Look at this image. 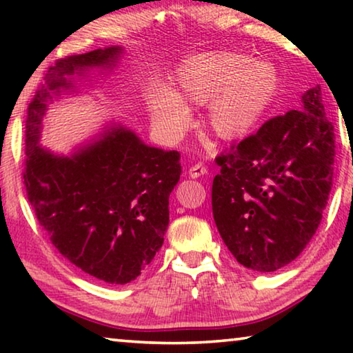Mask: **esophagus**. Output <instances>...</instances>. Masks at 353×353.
<instances>
[{"label": "esophagus", "instance_id": "esophagus-1", "mask_svg": "<svg viewBox=\"0 0 353 353\" xmlns=\"http://www.w3.org/2000/svg\"><path fill=\"white\" fill-rule=\"evenodd\" d=\"M188 172H190V176L193 177V179H198L201 176H205L207 172H208V168H207L205 165H202V163H196L193 166H190Z\"/></svg>", "mask_w": 353, "mask_h": 353}]
</instances>
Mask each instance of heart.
Segmentation results:
<instances>
[{"label":"heart","mask_w":353,"mask_h":353,"mask_svg":"<svg viewBox=\"0 0 353 353\" xmlns=\"http://www.w3.org/2000/svg\"><path fill=\"white\" fill-rule=\"evenodd\" d=\"M279 93V74L271 63L234 51H212L188 57L176 70L172 93L149 98L155 126L166 137L188 128L187 104L208 103L205 123L223 140H240L259 128Z\"/></svg>","instance_id":"1"}]
</instances>
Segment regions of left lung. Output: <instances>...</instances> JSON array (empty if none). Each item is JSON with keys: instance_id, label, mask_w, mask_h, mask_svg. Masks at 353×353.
<instances>
[{"instance_id": "obj_1", "label": "left lung", "mask_w": 353, "mask_h": 353, "mask_svg": "<svg viewBox=\"0 0 353 353\" xmlns=\"http://www.w3.org/2000/svg\"><path fill=\"white\" fill-rule=\"evenodd\" d=\"M214 160L213 218L227 249L254 271L288 265L318 230L332 190L334 134L321 87Z\"/></svg>"}]
</instances>
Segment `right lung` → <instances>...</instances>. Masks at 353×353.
I'll return each instance as SVG.
<instances>
[{
    "mask_svg": "<svg viewBox=\"0 0 353 353\" xmlns=\"http://www.w3.org/2000/svg\"><path fill=\"white\" fill-rule=\"evenodd\" d=\"M119 54L121 48L112 46L59 59L50 68L28 107L23 179L52 246L94 279L124 285L162 248L170 194L182 172L181 154L146 146L121 126L71 157L37 145L46 101L71 87L65 76L110 67Z\"/></svg>",
    "mask_w": 353,
    "mask_h": 353,
    "instance_id": "obj_1",
    "label": "right lung"
}]
</instances>
